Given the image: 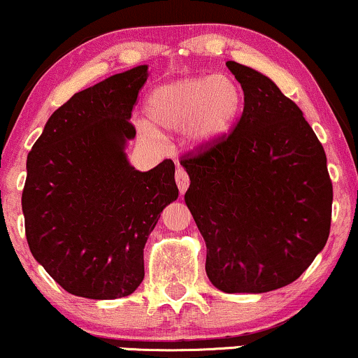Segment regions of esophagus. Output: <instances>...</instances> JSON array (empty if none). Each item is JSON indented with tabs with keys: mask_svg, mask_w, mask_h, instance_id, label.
Segmentation results:
<instances>
[{
	"mask_svg": "<svg viewBox=\"0 0 358 358\" xmlns=\"http://www.w3.org/2000/svg\"><path fill=\"white\" fill-rule=\"evenodd\" d=\"M175 180H176V185H178V190L180 194H185L188 185H190V178H188L187 171L183 170L182 166L176 168V173H175Z\"/></svg>",
	"mask_w": 358,
	"mask_h": 358,
	"instance_id": "1",
	"label": "esophagus"
}]
</instances>
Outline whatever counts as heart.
<instances>
[{
  "label": "heart",
  "mask_w": 358,
  "mask_h": 358,
  "mask_svg": "<svg viewBox=\"0 0 358 358\" xmlns=\"http://www.w3.org/2000/svg\"><path fill=\"white\" fill-rule=\"evenodd\" d=\"M239 108L241 92L224 74L161 85L152 90L146 101L148 119L156 129L178 132L190 125L192 137L197 143H209L222 136L236 119Z\"/></svg>",
  "instance_id": "b5f03b06"
}]
</instances>
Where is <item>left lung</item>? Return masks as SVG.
Masks as SVG:
<instances>
[{"mask_svg":"<svg viewBox=\"0 0 358 358\" xmlns=\"http://www.w3.org/2000/svg\"><path fill=\"white\" fill-rule=\"evenodd\" d=\"M226 66L243 88V112L227 134L182 156L185 202L212 284L227 294L270 292L299 278L324 248L333 185L301 108L258 71Z\"/></svg>","mask_w":358,"mask_h":358,"instance_id":"left-lung-1","label":"left lung"}]
</instances>
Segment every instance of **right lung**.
Listing matches in <instances>:
<instances>
[{"instance_id":"add662e5","label":"right lung","mask_w":358,"mask_h":358,"mask_svg":"<svg viewBox=\"0 0 358 358\" xmlns=\"http://www.w3.org/2000/svg\"><path fill=\"white\" fill-rule=\"evenodd\" d=\"M148 66L110 76L47 120L27 156L22 194L34 258L69 294L119 299L144 278V245L178 197L175 163L137 171L125 158Z\"/></svg>"}]
</instances>
